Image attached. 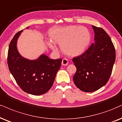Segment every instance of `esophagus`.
<instances>
[{"instance_id":"esophagus-1","label":"esophagus","mask_w":122,"mask_h":122,"mask_svg":"<svg viewBox=\"0 0 122 122\" xmlns=\"http://www.w3.org/2000/svg\"><path fill=\"white\" fill-rule=\"evenodd\" d=\"M68 61L67 59H63L62 60V61H61V64L63 66H67L68 65Z\"/></svg>"}]
</instances>
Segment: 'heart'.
Masks as SVG:
<instances>
[{
  "label": "heart",
  "mask_w": 122,
  "mask_h": 122,
  "mask_svg": "<svg viewBox=\"0 0 122 122\" xmlns=\"http://www.w3.org/2000/svg\"><path fill=\"white\" fill-rule=\"evenodd\" d=\"M49 34L52 41L61 46L64 54L72 57L83 54L91 40L88 29L81 26L54 27L50 30ZM50 46L52 49H55L52 45Z\"/></svg>",
  "instance_id": "heart-1"
}]
</instances>
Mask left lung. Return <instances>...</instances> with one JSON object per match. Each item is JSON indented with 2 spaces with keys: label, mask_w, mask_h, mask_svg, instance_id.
Wrapping results in <instances>:
<instances>
[{
  "label": "left lung",
  "mask_w": 122,
  "mask_h": 122,
  "mask_svg": "<svg viewBox=\"0 0 122 122\" xmlns=\"http://www.w3.org/2000/svg\"><path fill=\"white\" fill-rule=\"evenodd\" d=\"M94 42L72 61L76 72L73 82L81 91L92 92L104 86L109 80L115 61V50L104 30L92 25Z\"/></svg>",
  "instance_id": "8db88e82"
}]
</instances>
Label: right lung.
Wrapping results in <instances>:
<instances>
[{"mask_svg": "<svg viewBox=\"0 0 122 122\" xmlns=\"http://www.w3.org/2000/svg\"><path fill=\"white\" fill-rule=\"evenodd\" d=\"M22 31L15 34L9 46V70L24 91L33 95H42L52 87L62 59H51L44 54L34 60L22 56L17 47L18 38Z\"/></svg>", "mask_w": 122, "mask_h": 122, "instance_id": "obj_1", "label": "right lung"}]
</instances>
